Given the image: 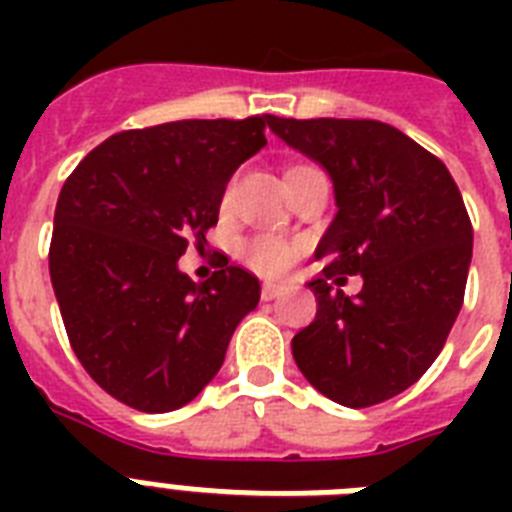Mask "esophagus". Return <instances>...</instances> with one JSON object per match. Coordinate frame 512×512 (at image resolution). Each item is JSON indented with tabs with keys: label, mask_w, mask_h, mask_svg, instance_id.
Here are the masks:
<instances>
[{
	"label": "esophagus",
	"mask_w": 512,
	"mask_h": 512,
	"mask_svg": "<svg viewBox=\"0 0 512 512\" xmlns=\"http://www.w3.org/2000/svg\"><path fill=\"white\" fill-rule=\"evenodd\" d=\"M281 292H284V289H281L279 284H265L263 295H260V297H263L265 303H271V300H276V297H279Z\"/></svg>",
	"instance_id": "34e87169"
}]
</instances>
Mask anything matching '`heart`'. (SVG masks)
<instances>
[{
    "instance_id": "b5f03b06",
    "label": "heart",
    "mask_w": 512,
    "mask_h": 512,
    "mask_svg": "<svg viewBox=\"0 0 512 512\" xmlns=\"http://www.w3.org/2000/svg\"><path fill=\"white\" fill-rule=\"evenodd\" d=\"M300 255V249L292 241L273 239V236H263V239L249 241L244 249L247 263L263 276H281L292 268V263Z\"/></svg>"
}]
</instances>
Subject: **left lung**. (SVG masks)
<instances>
[{
  "mask_svg": "<svg viewBox=\"0 0 512 512\" xmlns=\"http://www.w3.org/2000/svg\"><path fill=\"white\" fill-rule=\"evenodd\" d=\"M268 127L321 164L337 215L316 247L308 281L319 311L292 353L305 380L350 409L380 404L420 380L462 308L473 228L441 159L374 119H279ZM365 287L342 296L345 275Z\"/></svg>",
  "mask_w": 512,
  "mask_h": 512,
  "instance_id": "obj_1",
  "label": "left lung"
}]
</instances>
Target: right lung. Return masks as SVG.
<instances>
[{"label":"right lung","instance_id":"add662e5","mask_svg":"<svg viewBox=\"0 0 512 512\" xmlns=\"http://www.w3.org/2000/svg\"><path fill=\"white\" fill-rule=\"evenodd\" d=\"M271 116L183 119L119 132L60 188L50 279L76 358L116 401L162 414L223 366L260 281L225 260L204 284L177 268L207 244L231 175L265 146Z\"/></svg>","mask_w":512,"mask_h":512}]
</instances>
